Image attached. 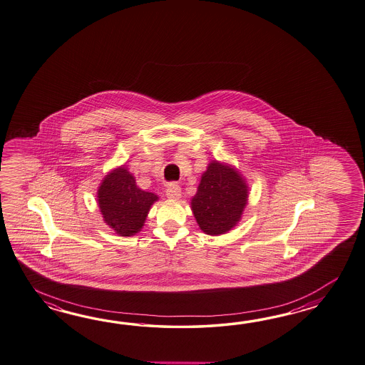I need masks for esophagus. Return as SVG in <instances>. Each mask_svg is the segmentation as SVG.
I'll list each match as a JSON object with an SVG mask.
<instances>
[{"label": "esophagus", "instance_id": "esophagus-1", "mask_svg": "<svg viewBox=\"0 0 365 365\" xmlns=\"http://www.w3.org/2000/svg\"><path fill=\"white\" fill-rule=\"evenodd\" d=\"M180 187L178 185H175V183H171L169 185V187L166 188V196L170 199V200H178L179 197H180Z\"/></svg>", "mask_w": 365, "mask_h": 365}]
</instances>
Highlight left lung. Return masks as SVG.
<instances>
[{
	"mask_svg": "<svg viewBox=\"0 0 365 365\" xmlns=\"http://www.w3.org/2000/svg\"><path fill=\"white\" fill-rule=\"evenodd\" d=\"M249 187L232 165L212 161L202 173L191 210L205 235H225L240 222L247 204Z\"/></svg>",
	"mask_w": 365,
	"mask_h": 365,
	"instance_id": "8db88e82",
	"label": "left lung"
}]
</instances>
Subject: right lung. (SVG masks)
<instances>
[{
    "mask_svg": "<svg viewBox=\"0 0 365 365\" xmlns=\"http://www.w3.org/2000/svg\"><path fill=\"white\" fill-rule=\"evenodd\" d=\"M98 205L103 221L116 235L130 237L138 233L158 196L136 185V179L123 165L110 171L98 188Z\"/></svg>",
    "mask_w": 365,
    "mask_h": 365,
    "instance_id": "obj_1",
    "label": "right lung"
}]
</instances>
